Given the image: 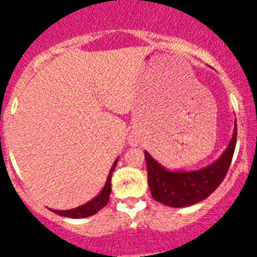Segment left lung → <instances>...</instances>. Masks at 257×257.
Masks as SVG:
<instances>
[{
  "instance_id": "1",
  "label": "left lung",
  "mask_w": 257,
  "mask_h": 257,
  "mask_svg": "<svg viewBox=\"0 0 257 257\" xmlns=\"http://www.w3.org/2000/svg\"><path fill=\"white\" fill-rule=\"evenodd\" d=\"M237 143V122L225 152L213 163L197 171H169L145 152L148 185L153 199L170 207H188L207 198L222 183Z\"/></svg>"
}]
</instances>
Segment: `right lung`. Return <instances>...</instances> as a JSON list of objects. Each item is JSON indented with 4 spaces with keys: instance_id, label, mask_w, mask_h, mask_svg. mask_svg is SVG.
<instances>
[{
    "instance_id": "obj_1",
    "label": "right lung",
    "mask_w": 257,
    "mask_h": 257,
    "mask_svg": "<svg viewBox=\"0 0 257 257\" xmlns=\"http://www.w3.org/2000/svg\"><path fill=\"white\" fill-rule=\"evenodd\" d=\"M115 165H117V161L113 163L112 169L109 171L108 179H106V183L104 185L103 190H101L94 199H91L90 202L85 203V205L79 206V207L72 208V210L67 211H58L54 210V212L60 215V216L65 217H72V219H81V217H87L92 216L97 211H100L104 206H106V203L109 202V196H110V190H112V184H110V179H112V172L114 171Z\"/></svg>"
}]
</instances>
